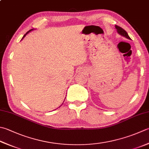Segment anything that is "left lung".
I'll return each mask as SVG.
<instances>
[{"label": "left lung", "mask_w": 149, "mask_h": 149, "mask_svg": "<svg viewBox=\"0 0 149 149\" xmlns=\"http://www.w3.org/2000/svg\"><path fill=\"white\" fill-rule=\"evenodd\" d=\"M115 27H116V30H117L118 33L119 35H121V36H123V37H125L126 38H127V39H130V37L129 36V35H128V33H127V32L126 31H125V30H123V28H121L120 26H117V25H116Z\"/></svg>", "instance_id": "obj_1"}]
</instances>
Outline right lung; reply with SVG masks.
I'll return each instance as SVG.
<instances>
[{"label":"right lung","instance_id":"1","mask_svg":"<svg viewBox=\"0 0 149 149\" xmlns=\"http://www.w3.org/2000/svg\"><path fill=\"white\" fill-rule=\"evenodd\" d=\"M32 30H33V29H31V30H29V31H28L27 32V33H26V34L24 35V36H23V37H22V39H23V38H24V37H25V36H26V35H27V33H29V32H30V31H32Z\"/></svg>","mask_w":149,"mask_h":149}]
</instances>
